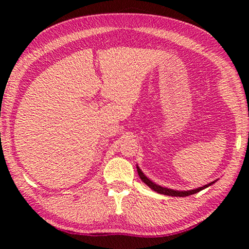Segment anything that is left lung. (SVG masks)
I'll list each match as a JSON object with an SVG mask.
<instances>
[{
	"label": "left lung",
	"instance_id": "1",
	"mask_svg": "<svg viewBox=\"0 0 249 249\" xmlns=\"http://www.w3.org/2000/svg\"><path fill=\"white\" fill-rule=\"evenodd\" d=\"M137 172H138V175H140V178L142 179V182L148 185V187L151 189V190L158 192V193H160V195L170 196H188L195 195V193L200 192L201 190H203V189L210 187L211 184H213L214 182H216V180H215V181H212V182H211V183L205 184V185H203V187H201V188L195 189V190L178 191V190H172V189H168V188H165V187H161V185H159V184H156L155 182H153V181L147 178V177L144 175V172H142V171L140 169V167H138V166H137Z\"/></svg>",
	"mask_w": 249,
	"mask_h": 249
}]
</instances>
